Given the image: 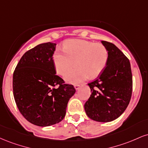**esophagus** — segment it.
Returning <instances> with one entry per match:
<instances>
[{
    "label": "esophagus",
    "mask_w": 148,
    "mask_h": 148,
    "mask_svg": "<svg viewBox=\"0 0 148 148\" xmlns=\"http://www.w3.org/2000/svg\"><path fill=\"white\" fill-rule=\"evenodd\" d=\"M74 88H75V89L76 90H78L79 89L80 86L79 85H74Z\"/></svg>",
    "instance_id": "esophagus-1"
}]
</instances>
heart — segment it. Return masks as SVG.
<instances>
[{"label":"heart","instance_id":"b5f03b06","mask_svg":"<svg viewBox=\"0 0 148 148\" xmlns=\"http://www.w3.org/2000/svg\"><path fill=\"white\" fill-rule=\"evenodd\" d=\"M108 58V51L103 45L78 39L67 40L64 50H57L53 56L56 70L61 76L76 62V68L64 76L65 81L70 84H79L88 76L97 77L106 67Z\"/></svg>","mask_w":148,"mask_h":148}]
</instances>
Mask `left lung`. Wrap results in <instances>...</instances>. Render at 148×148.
I'll return each mask as SVG.
<instances>
[{
	"label": "left lung",
	"instance_id": "8db88e82",
	"mask_svg": "<svg viewBox=\"0 0 148 148\" xmlns=\"http://www.w3.org/2000/svg\"><path fill=\"white\" fill-rule=\"evenodd\" d=\"M108 53L106 66L98 79L88 84L92 94L84 105L90 118L107 123L126 110L132 93L130 62L115 45L101 41Z\"/></svg>",
	"mask_w": 148,
	"mask_h": 148
}]
</instances>
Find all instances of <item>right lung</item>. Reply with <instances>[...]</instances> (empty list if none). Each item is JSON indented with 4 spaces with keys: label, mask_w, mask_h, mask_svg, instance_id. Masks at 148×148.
Segmentation results:
<instances>
[{
    "label": "right lung",
    "mask_w": 148,
    "mask_h": 148,
    "mask_svg": "<svg viewBox=\"0 0 148 148\" xmlns=\"http://www.w3.org/2000/svg\"><path fill=\"white\" fill-rule=\"evenodd\" d=\"M56 44H40L23 54L13 74V94L20 113L33 125L47 127L60 123L74 86L56 75L53 55Z\"/></svg>",
    "instance_id": "obj_1"
}]
</instances>
